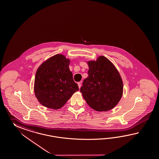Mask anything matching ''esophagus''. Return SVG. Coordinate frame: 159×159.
<instances>
[{
	"instance_id": "esophagus-1",
	"label": "esophagus",
	"mask_w": 159,
	"mask_h": 159,
	"mask_svg": "<svg viewBox=\"0 0 159 159\" xmlns=\"http://www.w3.org/2000/svg\"><path fill=\"white\" fill-rule=\"evenodd\" d=\"M78 86H79V88L80 89V87H81V83L80 82H78Z\"/></svg>"
}]
</instances>
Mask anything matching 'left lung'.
Returning a JSON list of instances; mask_svg holds the SVG:
<instances>
[{
  "instance_id": "8db88e82",
  "label": "left lung",
  "mask_w": 159,
  "mask_h": 159,
  "mask_svg": "<svg viewBox=\"0 0 159 159\" xmlns=\"http://www.w3.org/2000/svg\"><path fill=\"white\" fill-rule=\"evenodd\" d=\"M88 77L83 82L80 92L86 102L97 111H106L114 107L122 95L123 83L111 61L100 56L96 61L88 62Z\"/></svg>"
}]
</instances>
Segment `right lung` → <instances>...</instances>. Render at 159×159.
Returning <instances> with one entry per match:
<instances>
[{"instance_id": "right-lung-1", "label": "right lung", "mask_w": 159, "mask_h": 159, "mask_svg": "<svg viewBox=\"0 0 159 159\" xmlns=\"http://www.w3.org/2000/svg\"><path fill=\"white\" fill-rule=\"evenodd\" d=\"M70 60L61 54L47 60L35 74L34 93L38 101L48 108L62 107L79 90L69 68Z\"/></svg>"}]
</instances>
